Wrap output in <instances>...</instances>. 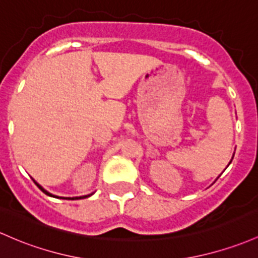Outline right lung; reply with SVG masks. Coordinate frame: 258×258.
<instances>
[{
    "instance_id": "right-lung-1",
    "label": "right lung",
    "mask_w": 258,
    "mask_h": 258,
    "mask_svg": "<svg viewBox=\"0 0 258 258\" xmlns=\"http://www.w3.org/2000/svg\"><path fill=\"white\" fill-rule=\"evenodd\" d=\"M34 182H35V181H34ZM36 183V182H35ZM36 186H38V187L39 188H40L41 189V191L42 192H44V194L45 195H47V196H52V197H56V196H53V195H51V194H49V192H47V191H45V189L44 188H42L41 187V186L40 185H39V183H36ZM90 196V195H88V196H82V197H72V198H71V197H66L67 198V200H78V198H87V197H89ZM58 198V197H57ZM62 198H63V197H62Z\"/></svg>"
}]
</instances>
